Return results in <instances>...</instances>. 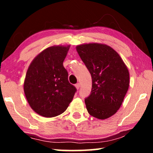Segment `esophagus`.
I'll use <instances>...</instances> for the list:
<instances>
[{
  "mask_svg": "<svg viewBox=\"0 0 153 153\" xmlns=\"http://www.w3.org/2000/svg\"><path fill=\"white\" fill-rule=\"evenodd\" d=\"M75 87H76V88L78 90L79 88V87H80V84L79 83H76V84H75Z\"/></svg>",
  "mask_w": 153,
  "mask_h": 153,
  "instance_id": "34e87169",
  "label": "esophagus"
}]
</instances>
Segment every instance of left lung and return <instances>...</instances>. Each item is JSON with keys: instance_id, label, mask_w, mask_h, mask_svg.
<instances>
[{"instance_id": "obj_1", "label": "left lung", "mask_w": 153, "mask_h": 153, "mask_svg": "<svg viewBox=\"0 0 153 153\" xmlns=\"http://www.w3.org/2000/svg\"><path fill=\"white\" fill-rule=\"evenodd\" d=\"M76 49L92 76V91L85 100L88 112L100 120L120 108L129 85V73L120 55L100 43L77 45Z\"/></svg>"}]
</instances>
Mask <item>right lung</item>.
<instances>
[{
    "instance_id": "obj_1",
    "label": "right lung",
    "mask_w": 153,
    "mask_h": 153,
    "mask_svg": "<svg viewBox=\"0 0 153 153\" xmlns=\"http://www.w3.org/2000/svg\"><path fill=\"white\" fill-rule=\"evenodd\" d=\"M70 45H53L41 51L27 70L24 91L31 108L45 118L65 111L76 89L68 81L63 61Z\"/></svg>"
}]
</instances>
